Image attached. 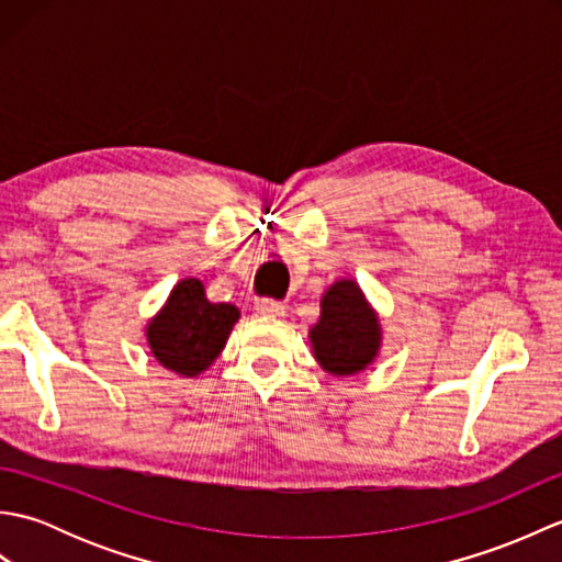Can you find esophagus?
I'll use <instances>...</instances> for the list:
<instances>
[{
    "mask_svg": "<svg viewBox=\"0 0 562 562\" xmlns=\"http://www.w3.org/2000/svg\"><path fill=\"white\" fill-rule=\"evenodd\" d=\"M256 308H258L260 316H268V318H282L284 314H288V308H284V304L272 302V300H260L256 304Z\"/></svg>",
    "mask_w": 562,
    "mask_h": 562,
    "instance_id": "34e87169",
    "label": "esophagus"
}]
</instances>
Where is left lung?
I'll list each match as a JSON object with an SVG mask.
<instances>
[{
	"label": "left lung",
	"instance_id": "obj_1",
	"mask_svg": "<svg viewBox=\"0 0 562 562\" xmlns=\"http://www.w3.org/2000/svg\"><path fill=\"white\" fill-rule=\"evenodd\" d=\"M381 321L352 278H340L321 296V316L308 328L314 360L333 376H355L381 352Z\"/></svg>",
	"mask_w": 562,
	"mask_h": 562
}]
</instances>
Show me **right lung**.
<instances>
[{"mask_svg":"<svg viewBox=\"0 0 562 562\" xmlns=\"http://www.w3.org/2000/svg\"><path fill=\"white\" fill-rule=\"evenodd\" d=\"M241 312L234 304L207 300L205 284L183 278L145 326L149 352L173 374L193 379L222 355Z\"/></svg>","mask_w":562,"mask_h":562,"instance_id":"obj_1","label":"right lung"}]
</instances>
